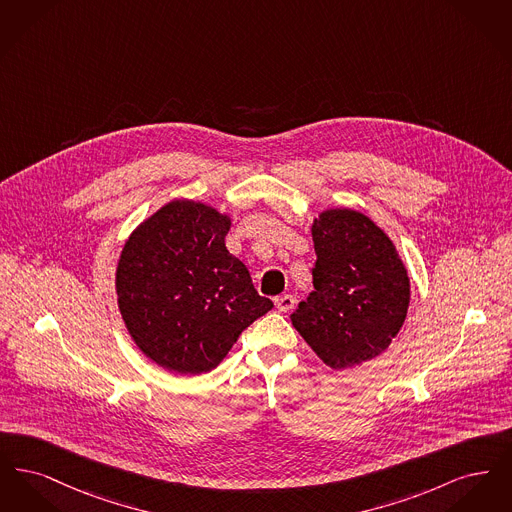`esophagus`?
<instances>
[{
  "label": "esophagus",
  "mask_w": 512,
  "mask_h": 512,
  "mask_svg": "<svg viewBox=\"0 0 512 512\" xmlns=\"http://www.w3.org/2000/svg\"><path fill=\"white\" fill-rule=\"evenodd\" d=\"M274 305H276V309H278V311H282V313H288V311H292L293 305H295V297L290 295V293L278 295V297L274 299Z\"/></svg>",
  "instance_id": "34e87169"
}]
</instances>
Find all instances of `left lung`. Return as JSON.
<instances>
[{
    "label": "left lung",
    "mask_w": 512,
    "mask_h": 512,
    "mask_svg": "<svg viewBox=\"0 0 512 512\" xmlns=\"http://www.w3.org/2000/svg\"><path fill=\"white\" fill-rule=\"evenodd\" d=\"M311 234L315 292L299 303L292 324L334 370L372 361L407 317V268L388 234L359 211H322Z\"/></svg>",
    "instance_id": "8db88e82"
}]
</instances>
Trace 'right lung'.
Wrapping results in <instances>:
<instances>
[{"label": "right lung", "instance_id": "1", "mask_svg": "<svg viewBox=\"0 0 512 512\" xmlns=\"http://www.w3.org/2000/svg\"><path fill=\"white\" fill-rule=\"evenodd\" d=\"M230 217L174 199L126 240L117 265V301L140 351L171 372H209L245 328L272 309L249 270L230 255Z\"/></svg>", "mask_w": 512, "mask_h": 512}]
</instances>
